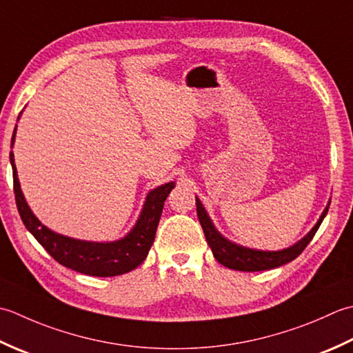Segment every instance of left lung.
Segmentation results:
<instances>
[{
	"label": "left lung",
	"mask_w": 353,
	"mask_h": 353,
	"mask_svg": "<svg viewBox=\"0 0 353 353\" xmlns=\"http://www.w3.org/2000/svg\"><path fill=\"white\" fill-rule=\"evenodd\" d=\"M329 204L326 205L325 210H323L317 224L312 227L311 232H309L303 239H300L297 243H294V245L290 248L279 250V251L253 250V248L237 245V243L225 239V237L218 232L216 227L213 225L210 216H208L204 205L201 204V201L198 198H196V213H198V219L201 222V227L204 230L205 241L208 243V247L212 248L214 259H216L221 265H224V267L230 270L253 272V271H265V270L282 267V265L294 261L299 254H301V251H303L307 247V243L312 241L314 234L317 233L323 219H325V216L327 214Z\"/></svg>",
	"instance_id": "8db88e82"
}]
</instances>
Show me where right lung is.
Masks as SVG:
<instances>
[{
	"mask_svg": "<svg viewBox=\"0 0 353 353\" xmlns=\"http://www.w3.org/2000/svg\"><path fill=\"white\" fill-rule=\"evenodd\" d=\"M15 134L17 126L12 135V146L15 143ZM10 164L13 170V192H15L17 207L26 228L56 262L70 270L82 272V274L96 277L125 274V272L135 270L145 261L155 239L164 201L175 187V183H166L150 190L140 216L137 219V224L121 239L114 242L79 241L53 232L34 216L26 203L23 190H21L13 152H10Z\"/></svg>",
	"mask_w": 353,
	"mask_h": 353,
	"instance_id": "1",
	"label": "right lung"
}]
</instances>
